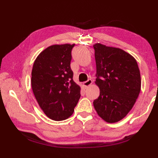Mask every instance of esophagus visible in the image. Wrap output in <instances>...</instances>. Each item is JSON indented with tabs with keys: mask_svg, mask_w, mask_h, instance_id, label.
<instances>
[{
	"mask_svg": "<svg viewBox=\"0 0 158 158\" xmlns=\"http://www.w3.org/2000/svg\"><path fill=\"white\" fill-rule=\"evenodd\" d=\"M92 83V81L91 79H88V81H85V82H83V87H84L85 88H86L87 87H88L89 85H90Z\"/></svg>",
	"mask_w": 158,
	"mask_h": 158,
	"instance_id": "1",
	"label": "esophagus"
}]
</instances>
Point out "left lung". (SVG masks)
Returning a JSON list of instances; mask_svg holds the SVG:
<instances>
[{
    "instance_id": "8db88e82",
    "label": "left lung",
    "mask_w": 158,
    "mask_h": 158,
    "mask_svg": "<svg viewBox=\"0 0 158 158\" xmlns=\"http://www.w3.org/2000/svg\"><path fill=\"white\" fill-rule=\"evenodd\" d=\"M96 64L95 83L100 96L94 100L98 115L108 123L124 118L136 102L141 88L136 60L119 48L94 45Z\"/></svg>"
}]
</instances>
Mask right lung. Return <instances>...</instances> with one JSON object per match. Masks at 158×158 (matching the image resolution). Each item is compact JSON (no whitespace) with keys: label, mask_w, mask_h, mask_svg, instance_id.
Wrapping results in <instances>:
<instances>
[{"label":"right lung","mask_w":158,"mask_h":158,"mask_svg":"<svg viewBox=\"0 0 158 158\" xmlns=\"http://www.w3.org/2000/svg\"><path fill=\"white\" fill-rule=\"evenodd\" d=\"M74 46H49L39 53L33 64V94L44 113L54 121H62L71 116L81 96V88L73 81L70 69Z\"/></svg>","instance_id":"right-lung-1"}]
</instances>
